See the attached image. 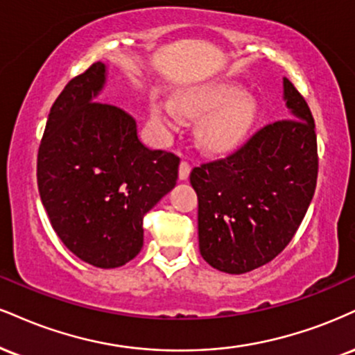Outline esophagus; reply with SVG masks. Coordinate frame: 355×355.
<instances>
[{
    "instance_id": "1",
    "label": "esophagus",
    "mask_w": 355,
    "mask_h": 355,
    "mask_svg": "<svg viewBox=\"0 0 355 355\" xmlns=\"http://www.w3.org/2000/svg\"><path fill=\"white\" fill-rule=\"evenodd\" d=\"M190 170H191V166H190L189 162L183 160L180 164V168H178V178H180V180H187V178H189V175H190Z\"/></svg>"
}]
</instances>
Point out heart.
Returning a JSON list of instances; mask_svg holds the SVG:
<instances>
[{"label": "heart", "instance_id": "b5f03b06", "mask_svg": "<svg viewBox=\"0 0 355 355\" xmlns=\"http://www.w3.org/2000/svg\"><path fill=\"white\" fill-rule=\"evenodd\" d=\"M177 107L189 119H200L195 135L208 152H228L240 145L258 115V104L245 87L234 80H213L195 85L177 96ZM170 101L152 104V119L157 125L175 129L180 113Z\"/></svg>", "mask_w": 355, "mask_h": 355}]
</instances>
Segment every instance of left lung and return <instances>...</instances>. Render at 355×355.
Listing matches in <instances>:
<instances>
[{
    "mask_svg": "<svg viewBox=\"0 0 355 355\" xmlns=\"http://www.w3.org/2000/svg\"><path fill=\"white\" fill-rule=\"evenodd\" d=\"M291 119L256 132L226 159L195 166L198 245L215 270L243 275L275 259L304 218L318 180L314 119L283 79Z\"/></svg>",
    "mask_w": 355,
    "mask_h": 355,
    "instance_id": "obj_1",
    "label": "left lung"
}]
</instances>
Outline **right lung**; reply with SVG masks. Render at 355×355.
Returning a JSON list of instances; mask_svg holds the SVG:
<instances>
[{
  "mask_svg": "<svg viewBox=\"0 0 355 355\" xmlns=\"http://www.w3.org/2000/svg\"><path fill=\"white\" fill-rule=\"evenodd\" d=\"M105 83L99 61L59 94L37 152V189L67 250L110 270L142 250L144 215L175 187L180 159L145 147L129 114L96 102Z\"/></svg>",
  "mask_w": 355,
  "mask_h": 355,
  "instance_id": "1",
  "label": "right lung"
}]
</instances>
